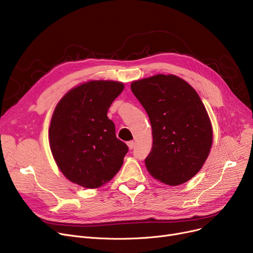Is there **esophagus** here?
<instances>
[{
	"instance_id": "1",
	"label": "esophagus",
	"mask_w": 253,
	"mask_h": 253,
	"mask_svg": "<svg viewBox=\"0 0 253 253\" xmlns=\"http://www.w3.org/2000/svg\"><path fill=\"white\" fill-rule=\"evenodd\" d=\"M127 146H128V148L131 150L134 148V146H135V143H134V141H128L127 142Z\"/></svg>"
}]
</instances>
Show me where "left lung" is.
I'll use <instances>...</instances> for the list:
<instances>
[{
    "instance_id": "left-lung-1",
    "label": "left lung",
    "mask_w": 253,
    "mask_h": 253,
    "mask_svg": "<svg viewBox=\"0 0 253 253\" xmlns=\"http://www.w3.org/2000/svg\"><path fill=\"white\" fill-rule=\"evenodd\" d=\"M131 91L147 112L152 149L145 159L148 172L168 185L194 177L212 146V126L197 91L174 75L134 81Z\"/></svg>"
}]
</instances>
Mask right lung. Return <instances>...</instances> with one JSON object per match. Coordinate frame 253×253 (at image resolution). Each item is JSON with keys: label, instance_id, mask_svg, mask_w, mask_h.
<instances>
[{"label": "right lung", "instance_id": "obj_1", "mask_svg": "<svg viewBox=\"0 0 253 253\" xmlns=\"http://www.w3.org/2000/svg\"><path fill=\"white\" fill-rule=\"evenodd\" d=\"M124 89L116 81H89L71 89L53 112L49 142L54 161L70 181L97 188L111 180L128 151L107 116Z\"/></svg>", "mask_w": 253, "mask_h": 253}]
</instances>
